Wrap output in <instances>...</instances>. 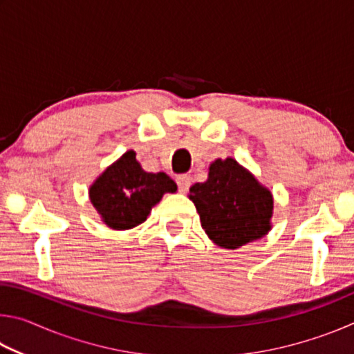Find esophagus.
<instances>
[{
	"instance_id": "34e87169",
	"label": "esophagus",
	"mask_w": 354,
	"mask_h": 354,
	"mask_svg": "<svg viewBox=\"0 0 354 354\" xmlns=\"http://www.w3.org/2000/svg\"><path fill=\"white\" fill-rule=\"evenodd\" d=\"M190 183H192V179H190L189 175H179V176L176 178L178 189H179V192H183V194H185V192L189 190Z\"/></svg>"
}]
</instances>
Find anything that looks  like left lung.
Instances as JSON below:
<instances>
[{"label": "left lung", "instance_id": "obj_1", "mask_svg": "<svg viewBox=\"0 0 354 354\" xmlns=\"http://www.w3.org/2000/svg\"><path fill=\"white\" fill-rule=\"evenodd\" d=\"M189 198L200 214L203 230L221 248H241L272 227L270 190L231 158L212 162L207 181L192 185Z\"/></svg>", "mask_w": 354, "mask_h": 354}]
</instances>
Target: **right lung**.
Instances as JSON below:
<instances>
[{
    "mask_svg": "<svg viewBox=\"0 0 354 354\" xmlns=\"http://www.w3.org/2000/svg\"><path fill=\"white\" fill-rule=\"evenodd\" d=\"M176 184L165 173H147L136 153L127 151L88 190L92 205L112 230H131L147 220L149 211Z\"/></svg>",
    "mask_w": 354,
    "mask_h": 354,
    "instance_id": "obj_1",
    "label": "right lung"
}]
</instances>
